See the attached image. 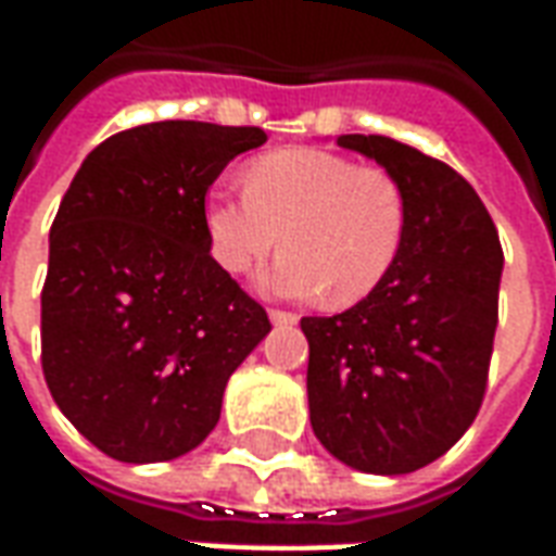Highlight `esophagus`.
<instances>
[{
  "instance_id": "1",
  "label": "esophagus",
  "mask_w": 556,
  "mask_h": 556,
  "mask_svg": "<svg viewBox=\"0 0 556 556\" xmlns=\"http://www.w3.org/2000/svg\"><path fill=\"white\" fill-rule=\"evenodd\" d=\"M270 321L274 325H298V315L294 313H282V309H270Z\"/></svg>"
}]
</instances>
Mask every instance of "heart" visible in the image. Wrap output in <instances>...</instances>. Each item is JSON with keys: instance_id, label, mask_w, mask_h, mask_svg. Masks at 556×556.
Instances as JSON below:
<instances>
[{"instance_id": "b5f03b06", "label": "heart", "mask_w": 556, "mask_h": 556, "mask_svg": "<svg viewBox=\"0 0 556 556\" xmlns=\"http://www.w3.org/2000/svg\"><path fill=\"white\" fill-rule=\"evenodd\" d=\"M247 193L205 195V235L223 270L243 274L279 241L289 247L262 277L282 298H315L330 306L369 298L396 267L408 202L381 166H357L325 148H279L253 160Z\"/></svg>"}]
</instances>
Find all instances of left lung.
I'll return each instance as SVG.
<instances>
[{
  "label": "left lung",
  "mask_w": 556,
  "mask_h": 556,
  "mask_svg": "<svg viewBox=\"0 0 556 556\" xmlns=\"http://www.w3.org/2000/svg\"><path fill=\"white\" fill-rule=\"evenodd\" d=\"M342 148L405 190L408 231L378 289L330 318H303L309 422L342 465L399 477L441 458L477 419L497 330L503 250L477 190L390 137Z\"/></svg>",
  "instance_id": "obj_1"
}]
</instances>
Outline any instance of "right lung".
Segmentation results:
<instances>
[{
  "mask_svg": "<svg viewBox=\"0 0 556 556\" xmlns=\"http://www.w3.org/2000/svg\"><path fill=\"white\" fill-rule=\"evenodd\" d=\"M262 142V127H130L83 160L59 205L41 291L43 378L115 462L195 450L231 372L270 333L205 235L207 187Z\"/></svg>",
  "mask_w": 556,
  "mask_h": 556,
  "instance_id": "add662e5",
  "label": "right lung"
}]
</instances>
